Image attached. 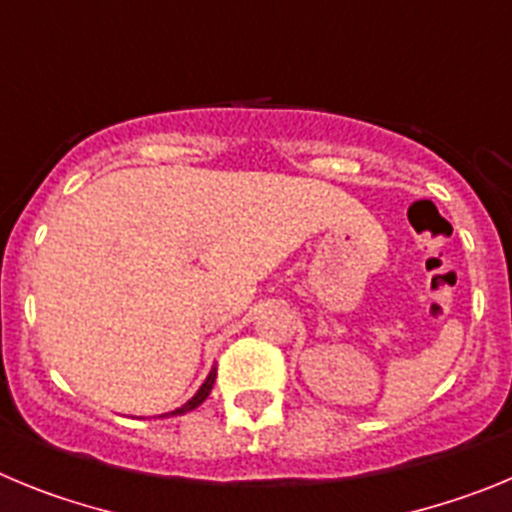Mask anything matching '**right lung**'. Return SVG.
I'll use <instances>...</instances> for the list:
<instances>
[{"label": "right lung", "mask_w": 512, "mask_h": 512, "mask_svg": "<svg viewBox=\"0 0 512 512\" xmlns=\"http://www.w3.org/2000/svg\"><path fill=\"white\" fill-rule=\"evenodd\" d=\"M215 377H217V369H212V372L207 374L205 384H202L200 390H197V395H194L192 400L187 402V405H182V408H176L174 413H171V415H184V413H189V410H194V408H197V405H202V402L207 400V395H210L212 384H215Z\"/></svg>", "instance_id": "right-lung-1"}]
</instances>
